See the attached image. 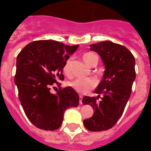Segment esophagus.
<instances>
[{
    "instance_id": "1",
    "label": "esophagus",
    "mask_w": 151,
    "mask_h": 151,
    "mask_svg": "<svg viewBox=\"0 0 151 151\" xmlns=\"http://www.w3.org/2000/svg\"><path fill=\"white\" fill-rule=\"evenodd\" d=\"M79 103H80V104H82V96H81V95H80V96H79Z\"/></svg>"
}]
</instances>
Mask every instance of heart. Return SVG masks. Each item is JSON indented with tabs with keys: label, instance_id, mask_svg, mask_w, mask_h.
<instances>
[{
	"label": "heart",
	"instance_id": "obj_1",
	"mask_svg": "<svg viewBox=\"0 0 151 151\" xmlns=\"http://www.w3.org/2000/svg\"><path fill=\"white\" fill-rule=\"evenodd\" d=\"M83 59L88 66H94L98 63V57L92 52H88L83 55ZM71 62L72 58H70L66 61L63 66V71L67 76L71 75ZM97 85L96 81L92 78H78L69 83V85L73 88L76 92L81 94L87 93L90 90L96 88Z\"/></svg>",
	"mask_w": 151,
	"mask_h": 151
}]
</instances>
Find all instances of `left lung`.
Returning <instances> with one entry per match:
<instances>
[{
	"instance_id": "obj_1",
	"label": "left lung",
	"mask_w": 151,
	"mask_h": 151,
	"mask_svg": "<svg viewBox=\"0 0 151 151\" xmlns=\"http://www.w3.org/2000/svg\"><path fill=\"white\" fill-rule=\"evenodd\" d=\"M90 47L100 55L106 70L94 92L98 96L83 97V104H89L95 110L92 117L83 123L89 131L100 132L114 126L124 112L136 78L135 58L124 46L111 41H102Z\"/></svg>"
}]
</instances>
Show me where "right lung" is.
<instances>
[{
    "label": "right lung",
    "instance_id": "1",
    "mask_svg": "<svg viewBox=\"0 0 151 151\" xmlns=\"http://www.w3.org/2000/svg\"><path fill=\"white\" fill-rule=\"evenodd\" d=\"M78 46L41 40L28 44L18 55L15 83L19 99L28 119L38 129H58L66 109L79 104V96L71 87L60 88L56 94L50 92L54 85L59 86L56 80L64 79V64Z\"/></svg>",
    "mask_w": 151,
    "mask_h": 151
}]
</instances>
